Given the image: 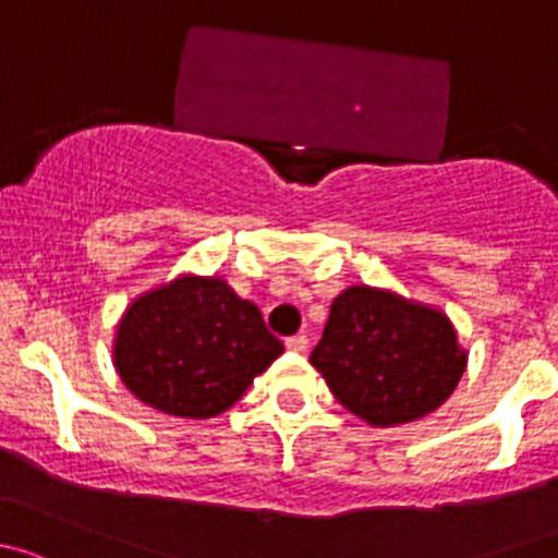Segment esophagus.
Wrapping results in <instances>:
<instances>
[{"label":"esophagus","instance_id":"34e87169","mask_svg":"<svg viewBox=\"0 0 558 558\" xmlns=\"http://www.w3.org/2000/svg\"><path fill=\"white\" fill-rule=\"evenodd\" d=\"M284 347H287V352L301 354V352H306L308 338H306V336H290V338H287V341H284Z\"/></svg>","mask_w":558,"mask_h":558}]
</instances>
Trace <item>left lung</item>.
<instances>
[{"label": "left lung", "mask_w": 558, "mask_h": 558, "mask_svg": "<svg viewBox=\"0 0 558 558\" xmlns=\"http://www.w3.org/2000/svg\"><path fill=\"white\" fill-rule=\"evenodd\" d=\"M312 365L349 413L371 427H398L451 398L468 349L444 308L352 284L332 301Z\"/></svg>", "instance_id": "obj_1"}]
</instances>
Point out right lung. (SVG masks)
<instances>
[{
    "label": "right lung",
    "instance_id": "obj_1",
    "mask_svg": "<svg viewBox=\"0 0 558 558\" xmlns=\"http://www.w3.org/2000/svg\"><path fill=\"white\" fill-rule=\"evenodd\" d=\"M284 352L260 308L222 277L180 274L125 306L112 365L136 400L180 418L228 411Z\"/></svg>",
    "mask_w": 558,
    "mask_h": 558
}]
</instances>
